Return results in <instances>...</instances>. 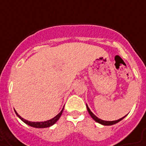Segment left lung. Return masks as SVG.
I'll use <instances>...</instances> for the list:
<instances>
[{
	"mask_svg": "<svg viewBox=\"0 0 146 146\" xmlns=\"http://www.w3.org/2000/svg\"><path fill=\"white\" fill-rule=\"evenodd\" d=\"M86 108H87V111H88V112H89V113L90 114V116H91L92 117V119H93L96 122L98 123H101V124L102 125H104V126H111V125H113V124H115V123H117L118 122H120V120H123V118L126 117V116H124L122 118H120V119H118V120H113V121H107V120H102V119H99V118L98 117H96L95 114H94L91 111V110L89 109V108L88 107V105L86 104Z\"/></svg>",
	"mask_w": 146,
	"mask_h": 146,
	"instance_id": "left-lung-1",
	"label": "left lung"
}]
</instances>
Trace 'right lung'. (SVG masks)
<instances>
[{
	"instance_id": "1",
	"label": "right lung",
	"mask_w": 146,
	"mask_h": 146,
	"mask_svg": "<svg viewBox=\"0 0 146 146\" xmlns=\"http://www.w3.org/2000/svg\"><path fill=\"white\" fill-rule=\"evenodd\" d=\"M63 111H64V108H63V109L61 110V111H60L57 115L55 116L54 117H53L52 119H50V120L44 121V122H33V121H29V120H26V119H24V118L22 117L21 116H19L16 111H15V113H16L17 117H18L22 121H23L25 123L28 124L29 126H30V127H35V128H47V127H51L52 125L54 124L55 123L59 120V118L60 117V116H61L62 113H63Z\"/></svg>"
}]
</instances>
